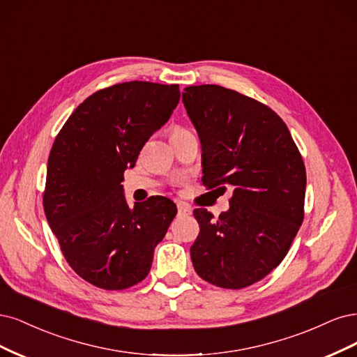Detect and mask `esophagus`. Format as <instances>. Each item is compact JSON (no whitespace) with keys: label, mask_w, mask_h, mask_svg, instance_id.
Returning <instances> with one entry per match:
<instances>
[{"label":"esophagus","mask_w":357,"mask_h":357,"mask_svg":"<svg viewBox=\"0 0 357 357\" xmlns=\"http://www.w3.org/2000/svg\"><path fill=\"white\" fill-rule=\"evenodd\" d=\"M178 213L179 215H190L191 213V209L188 208V206L185 203H178Z\"/></svg>","instance_id":"esophagus-1"}]
</instances>
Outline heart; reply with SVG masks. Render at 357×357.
I'll use <instances>...</instances> for the list:
<instances>
[{
	"label": "heart",
	"mask_w": 357,
	"mask_h": 357,
	"mask_svg": "<svg viewBox=\"0 0 357 357\" xmlns=\"http://www.w3.org/2000/svg\"><path fill=\"white\" fill-rule=\"evenodd\" d=\"M176 132H182V130H176Z\"/></svg>",
	"instance_id": "obj_1"
}]
</instances>
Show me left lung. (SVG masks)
I'll return each instance as SVG.
<instances>
[{"mask_svg": "<svg viewBox=\"0 0 357 357\" xmlns=\"http://www.w3.org/2000/svg\"><path fill=\"white\" fill-rule=\"evenodd\" d=\"M182 102L202 144L203 183L234 188L216 220L194 211L200 233L192 266L206 282L241 289L279 266L303 224V157L278 114L238 91L190 86Z\"/></svg>", "mask_w": 357, "mask_h": 357, "instance_id": "left-lung-1", "label": "left lung"}]
</instances>
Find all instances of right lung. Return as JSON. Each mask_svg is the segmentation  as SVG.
<instances>
[{
	"label": "right lung",
	"mask_w": 357,
	"mask_h": 357,
	"mask_svg": "<svg viewBox=\"0 0 357 357\" xmlns=\"http://www.w3.org/2000/svg\"><path fill=\"white\" fill-rule=\"evenodd\" d=\"M178 84L129 82L89 96L66 120L49 155L44 212L71 268L102 289L142 282L176 216L170 199L128 204L124 170L176 108Z\"/></svg>",
	"instance_id": "obj_1"
}]
</instances>
